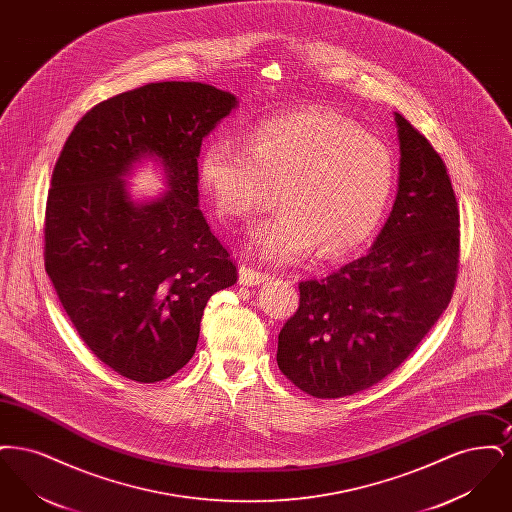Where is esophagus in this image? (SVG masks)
Returning a JSON list of instances; mask_svg holds the SVG:
<instances>
[{"label": "esophagus", "mask_w": 512, "mask_h": 512, "mask_svg": "<svg viewBox=\"0 0 512 512\" xmlns=\"http://www.w3.org/2000/svg\"><path fill=\"white\" fill-rule=\"evenodd\" d=\"M267 280V272H259V270L245 267V265H242L240 270H238V282H240L242 286H259V284H263V282H267Z\"/></svg>", "instance_id": "1"}]
</instances>
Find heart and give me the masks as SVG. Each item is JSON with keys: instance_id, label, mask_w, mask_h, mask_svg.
<instances>
[{"instance_id": "b5f03b06", "label": "heart", "mask_w": 512, "mask_h": 512, "mask_svg": "<svg viewBox=\"0 0 512 512\" xmlns=\"http://www.w3.org/2000/svg\"><path fill=\"white\" fill-rule=\"evenodd\" d=\"M199 180L220 220L263 213L278 192L280 213L251 232L255 251L292 265L318 245L324 257L355 251L376 232L395 186L390 147L326 109H297L259 122L244 147L211 142Z\"/></svg>"}]
</instances>
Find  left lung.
I'll list each match as a JSON object with an SVG mask.
<instances>
[{
  "mask_svg": "<svg viewBox=\"0 0 512 512\" xmlns=\"http://www.w3.org/2000/svg\"><path fill=\"white\" fill-rule=\"evenodd\" d=\"M399 180L365 257L299 284L276 361L299 390L336 399L401 365L447 309L459 263V209L438 151L399 113Z\"/></svg>",
  "mask_w": 512,
  "mask_h": 512,
  "instance_id": "left-lung-1",
  "label": "left lung"
}]
</instances>
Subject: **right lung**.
Listing matches in <instances>:
<instances>
[{
  "instance_id": "right-lung-1",
  "label": "right lung",
  "mask_w": 512,
  "mask_h": 512,
  "mask_svg": "<svg viewBox=\"0 0 512 512\" xmlns=\"http://www.w3.org/2000/svg\"><path fill=\"white\" fill-rule=\"evenodd\" d=\"M236 107L209 84L151 82L90 109L55 163L46 270L78 336L128 380L186 365L209 297L238 280L197 192L201 142ZM146 158L168 190L134 200L125 178Z\"/></svg>"
}]
</instances>
